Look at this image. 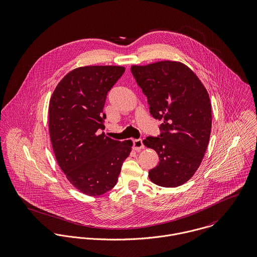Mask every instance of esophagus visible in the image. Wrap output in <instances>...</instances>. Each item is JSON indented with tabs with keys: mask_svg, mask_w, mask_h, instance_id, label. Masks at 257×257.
I'll use <instances>...</instances> for the list:
<instances>
[{
	"mask_svg": "<svg viewBox=\"0 0 257 257\" xmlns=\"http://www.w3.org/2000/svg\"><path fill=\"white\" fill-rule=\"evenodd\" d=\"M144 147H145V146H144L143 141H142L141 139H139V140H135V141H134V149H135V150L140 151V150H141V149H143Z\"/></svg>",
	"mask_w": 257,
	"mask_h": 257,
	"instance_id": "esophagus-1",
	"label": "esophagus"
}]
</instances>
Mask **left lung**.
Segmentation results:
<instances>
[{"label": "left lung", "instance_id": "1", "mask_svg": "<svg viewBox=\"0 0 257 257\" xmlns=\"http://www.w3.org/2000/svg\"><path fill=\"white\" fill-rule=\"evenodd\" d=\"M131 70L147 97L151 115L163 121L158 137L143 142L159 156L148 177L158 186L178 187L195 174L207 150L212 128L209 94L181 62L134 65Z\"/></svg>", "mask_w": 257, "mask_h": 257}]
</instances>
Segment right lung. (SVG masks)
Wrapping results in <instances>:
<instances>
[{
	"mask_svg": "<svg viewBox=\"0 0 257 257\" xmlns=\"http://www.w3.org/2000/svg\"><path fill=\"white\" fill-rule=\"evenodd\" d=\"M122 66H85L66 74L49 102L52 148L61 170L76 189L88 196L114 187L132 141L111 140L104 130L107 94L124 72Z\"/></svg>",
	"mask_w": 257,
	"mask_h": 257,
	"instance_id": "1",
	"label": "right lung"
}]
</instances>
